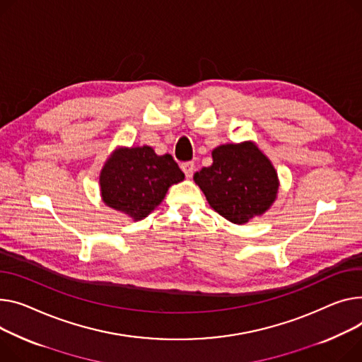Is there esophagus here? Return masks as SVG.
Wrapping results in <instances>:
<instances>
[{"mask_svg": "<svg viewBox=\"0 0 362 362\" xmlns=\"http://www.w3.org/2000/svg\"><path fill=\"white\" fill-rule=\"evenodd\" d=\"M182 170H183L185 176L187 179H190L192 176H194V173H195V164L194 163H183L182 164Z\"/></svg>", "mask_w": 362, "mask_h": 362, "instance_id": "esophagus-1", "label": "esophagus"}]
</instances>
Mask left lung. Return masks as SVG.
<instances>
[{"instance_id": "obj_1", "label": "left lung", "mask_w": 362, "mask_h": 362, "mask_svg": "<svg viewBox=\"0 0 362 362\" xmlns=\"http://www.w3.org/2000/svg\"><path fill=\"white\" fill-rule=\"evenodd\" d=\"M194 180L209 206L237 226L267 212L279 189L272 161L253 141L214 148L212 164L197 172Z\"/></svg>"}]
</instances>
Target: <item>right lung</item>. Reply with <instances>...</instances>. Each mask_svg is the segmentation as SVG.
I'll return each instance as SVG.
<instances>
[{"instance_id": "1", "label": "right lung", "mask_w": 362, "mask_h": 362, "mask_svg": "<svg viewBox=\"0 0 362 362\" xmlns=\"http://www.w3.org/2000/svg\"><path fill=\"white\" fill-rule=\"evenodd\" d=\"M183 179L170 154L158 156L148 146L117 147L100 170V197L109 208L141 221L163 202L168 187Z\"/></svg>"}]
</instances>
